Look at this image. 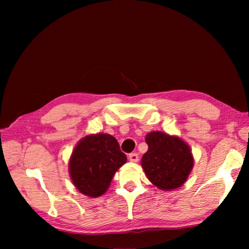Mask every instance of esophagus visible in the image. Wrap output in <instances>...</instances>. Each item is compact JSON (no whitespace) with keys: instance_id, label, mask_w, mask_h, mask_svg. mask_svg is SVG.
Returning a JSON list of instances; mask_svg holds the SVG:
<instances>
[{"instance_id":"esophagus-1","label":"esophagus","mask_w":249,"mask_h":249,"mask_svg":"<svg viewBox=\"0 0 249 249\" xmlns=\"http://www.w3.org/2000/svg\"><path fill=\"white\" fill-rule=\"evenodd\" d=\"M128 159H129V161H132V162H137L138 161V155L136 153L129 154Z\"/></svg>"}]
</instances>
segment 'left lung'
<instances>
[{
	"label": "left lung",
	"instance_id": "8db88e82",
	"mask_svg": "<svg viewBox=\"0 0 249 249\" xmlns=\"http://www.w3.org/2000/svg\"><path fill=\"white\" fill-rule=\"evenodd\" d=\"M145 141L148 150L141 162L150 182L163 191L183 185L195 165L190 146L179 136L159 130L147 134Z\"/></svg>",
	"mask_w": 249,
	"mask_h": 249
}]
</instances>
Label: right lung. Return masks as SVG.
Instances as JSON below:
<instances>
[{
    "instance_id": "add662e5",
    "label": "right lung",
    "mask_w": 249,
    "mask_h": 249,
    "mask_svg": "<svg viewBox=\"0 0 249 249\" xmlns=\"http://www.w3.org/2000/svg\"><path fill=\"white\" fill-rule=\"evenodd\" d=\"M127 161L119 142L109 134H90L75 145L69 159V175L78 191L90 197L104 195L115 172Z\"/></svg>"
}]
</instances>
